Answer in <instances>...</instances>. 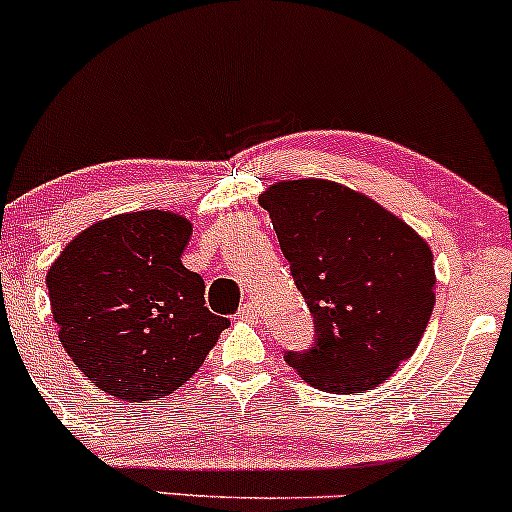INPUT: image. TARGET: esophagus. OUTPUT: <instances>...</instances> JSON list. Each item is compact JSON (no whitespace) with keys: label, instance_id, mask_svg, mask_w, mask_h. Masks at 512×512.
<instances>
[{"label":"esophagus","instance_id":"1","mask_svg":"<svg viewBox=\"0 0 512 512\" xmlns=\"http://www.w3.org/2000/svg\"><path fill=\"white\" fill-rule=\"evenodd\" d=\"M257 313H260V310H257V305L248 301V303L240 305L238 320H257Z\"/></svg>","mask_w":512,"mask_h":512}]
</instances>
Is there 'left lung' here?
Returning <instances> with one entry per match:
<instances>
[{"mask_svg": "<svg viewBox=\"0 0 512 512\" xmlns=\"http://www.w3.org/2000/svg\"><path fill=\"white\" fill-rule=\"evenodd\" d=\"M260 207L315 317L308 351L286 363L317 390L378 387L424 337L436 305L428 243L375 199L332 180H281Z\"/></svg>", "mask_w": 512, "mask_h": 512, "instance_id": "8db88e82", "label": "left lung"}]
</instances>
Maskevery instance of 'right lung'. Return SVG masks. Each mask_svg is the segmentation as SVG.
<instances>
[{
	"mask_svg": "<svg viewBox=\"0 0 512 512\" xmlns=\"http://www.w3.org/2000/svg\"><path fill=\"white\" fill-rule=\"evenodd\" d=\"M190 236L192 223L173 211L117 214L81 231L48 269L64 351L108 395H170L228 327L204 305L202 276L180 260Z\"/></svg>",
	"mask_w": 512,
	"mask_h": 512,
	"instance_id": "obj_1",
	"label": "right lung"
}]
</instances>
